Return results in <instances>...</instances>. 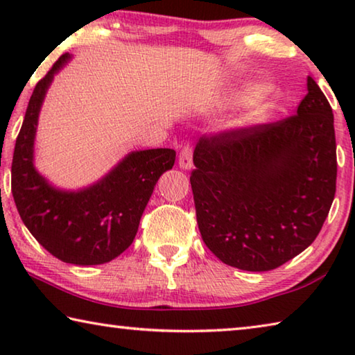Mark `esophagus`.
Instances as JSON below:
<instances>
[{
	"label": "esophagus",
	"mask_w": 355,
	"mask_h": 355,
	"mask_svg": "<svg viewBox=\"0 0 355 355\" xmlns=\"http://www.w3.org/2000/svg\"><path fill=\"white\" fill-rule=\"evenodd\" d=\"M178 164L182 169L189 171L192 167V148L189 146L183 147L182 152H180V158H178Z\"/></svg>",
	"instance_id": "obj_1"
}]
</instances>
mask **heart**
Returning <instances> with one entry per match:
<instances>
[{"mask_svg":"<svg viewBox=\"0 0 355 355\" xmlns=\"http://www.w3.org/2000/svg\"><path fill=\"white\" fill-rule=\"evenodd\" d=\"M261 87L258 84H245V86L239 87L238 91L233 94L232 100L235 103H244V101H252L248 112L244 114L241 120L243 127H260V125L269 123L277 114V105L271 97H266V95H260Z\"/></svg>","mask_w":355,"mask_h":355,"instance_id":"obj_1","label":"heart"}]
</instances>
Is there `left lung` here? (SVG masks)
<instances>
[{
    "instance_id": "1",
    "label": "left lung",
    "mask_w": 355,
    "mask_h": 355,
    "mask_svg": "<svg viewBox=\"0 0 355 355\" xmlns=\"http://www.w3.org/2000/svg\"><path fill=\"white\" fill-rule=\"evenodd\" d=\"M191 186L203 243L222 263L271 271L315 241L336 183L334 112L311 76L296 116L203 139Z\"/></svg>"
}]
</instances>
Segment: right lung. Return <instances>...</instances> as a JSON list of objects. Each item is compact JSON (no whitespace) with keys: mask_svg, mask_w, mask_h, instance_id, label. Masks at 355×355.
Returning a JSON list of instances; mask_svg holds the SVG:
<instances>
[{"mask_svg":"<svg viewBox=\"0 0 355 355\" xmlns=\"http://www.w3.org/2000/svg\"><path fill=\"white\" fill-rule=\"evenodd\" d=\"M70 59L69 53L59 58L29 100L12 159V196L40 245L64 263L91 266L130 248L156 182L175 163V150H135L97 182L78 189L59 188L42 175L34 161L39 114L53 80Z\"/></svg>","mask_w":355,"mask_h":355,"instance_id":"1","label":"right lung"}]
</instances>
